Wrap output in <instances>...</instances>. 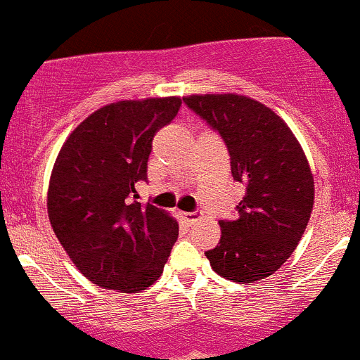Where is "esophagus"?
I'll return each instance as SVG.
<instances>
[{"instance_id":"obj_1","label":"esophagus","mask_w":360,"mask_h":360,"mask_svg":"<svg viewBox=\"0 0 360 360\" xmlns=\"http://www.w3.org/2000/svg\"><path fill=\"white\" fill-rule=\"evenodd\" d=\"M182 217H184V221H186L187 225H193L194 221L200 219V214H198V212H182Z\"/></svg>"}]
</instances>
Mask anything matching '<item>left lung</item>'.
<instances>
[{
  "label": "left lung",
  "mask_w": 360,
  "mask_h": 360,
  "mask_svg": "<svg viewBox=\"0 0 360 360\" xmlns=\"http://www.w3.org/2000/svg\"><path fill=\"white\" fill-rule=\"evenodd\" d=\"M186 105L219 131L236 182L246 187L237 219L219 221L221 239L205 252L219 276L253 283L291 257L314 205V176L298 139L269 107L253 98L191 94Z\"/></svg>",
  "instance_id": "obj_1"
}]
</instances>
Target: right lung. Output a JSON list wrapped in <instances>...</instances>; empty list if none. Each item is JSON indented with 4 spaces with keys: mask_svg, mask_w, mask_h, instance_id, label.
Wrapping results in <instances>:
<instances>
[{
    "mask_svg": "<svg viewBox=\"0 0 360 360\" xmlns=\"http://www.w3.org/2000/svg\"><path fill=\"white\" fill-rule=\"evenodd\" d=\"M178 96L123 100L92 112L62 144L48 186V216L78 271L100 288L141 292L162 275L178 237L169 212L137 202L155 134Z\"/></svg>",
    "mask_w": 360,
    "mask_h": 360,
    "instance_id": "1",
    "label": "right lung"
}]
</instances>
